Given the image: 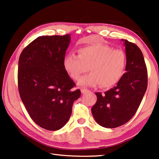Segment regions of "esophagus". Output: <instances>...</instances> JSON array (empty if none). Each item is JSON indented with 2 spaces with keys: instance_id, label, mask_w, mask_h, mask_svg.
<instances>
[{
  "instance_id": "1",
  "label": "esophagus",
  "mask_w": 159,
  "mask_h": 159,
  "mask_svg": "<svg viewBox=\"0 0 159 159\" xmlns=\"http://www.w3.org/2000/svg\"><path fill=\"white\" fill-rule=\"evenodd\" d=\"M80 91H81V93H82L83 94H84V93H87L88 91H89V90L86 89V88H81V90H80Z\"/></svg>"
}]
</instances>
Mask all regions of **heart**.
I'll return each instance as SVG.
<instances>
[{
  "label": "heart",
  "mask_w": 159,
  "mask_h": 159,
  "mask_svg": "<svg viewBox=\"0 0 159 159\" xmlns=\"http://www.w3.org/2000/svg\"><path fill=\"white\" fill-rule=\"evenodd\" d=\"M79 55L70 54L64 60V67L69 76L78 80L80 86L95 85L109 88L120 81L125 72L127 57L122 50H113L109 45L93 44L80 48Z\"/></svg>",
  "instance_id": "b5f03b06"
}]
</instances>
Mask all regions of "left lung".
<instances>
[{
  "label": "left lung",
  "mask_w": 159,
  "mask_h": 159,
  "mask_svg": "<svg viewBox=\"0 0 159 159\" xmlns=\"http://www.w3.org/2000/svg\"><path fill=\"white\" fill-rule=\"evenodd\" d=\"M124 45L126 72L114 88L104 94L95 93L97 102L91 109L96 122L107 128H117L129 121L147 88V69L141 50L127 40Z\"/></svg>",
  "instance_id": "obj_1"
}]
</instances>
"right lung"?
I'll list each match as a JSON object with an SVG mask.
<instances>
[{
  "label": "right lung",
  "instance_id": "right-lung-1",
  "mask_svg": "<svg viewBox=\"0 0 159 159\" xmlns=\"http://www.w3.org/2000/svg\"><path fill=\"white\" fill-rule=\"evenodd\" d=\"M69 34L38 37L19 58L18 89L31 119L48 130H57L68 122L80 90L64 67Z\"/></svg>",
  "mask_w": 159,
  "mask_h": 159
}]
</instances>
